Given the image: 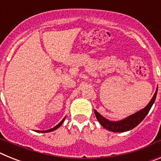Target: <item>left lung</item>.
<instances>
[{
	"instance_id": "obj_1",
	"label": "left lung",
	"mask_w": 161,
	"mask_h": 161,
	"mask_svg": "<svg viewBox=\"0 0 161 161\" xmlns=\"http://www.w3.org/2000/svg\"><path fill=\"white\" fill-rule=\"evenodd\" d=\"M156 93H157V90L155 93L153 97L152 98V100L150 101V102L147 104V106L144 109H141V110H139L137 113L130 115V116L123 119V120L119 121V122H111V121L107 120L104 117H102L100 114L97 112L96 110H94L98 122L101 123V125L103 126L104 128H106L108 130H110V131L124 132L131 130V129L135 128L136 126H138L143 120V119L147 116L151 107L153 106V103H154L155 100H156Z\"/></svg>"
}]
</instances>
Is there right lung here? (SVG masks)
<instances>
[{"mask_svg":"<svg viewBox=\"0 0 161 161\" xmlns=\"http://www.w3.org/2000/svg\"><path fill=\"white\" fill-rule=\"evenodd\" d=\"M64 119H65V118H64V119H63V120L61 121L60 123H59V124L57 125V126H55V127H53V128H52V129H50V130H43V131H40V130H38V131H39V132H50V131H52V130H56V129H57V128H59V126H60L61 125H62V123H64Z\"/></svg>","mask_w":161,"mask_h":161,"instance_id":"obj_1","label":"right lung"}]
</instances>
